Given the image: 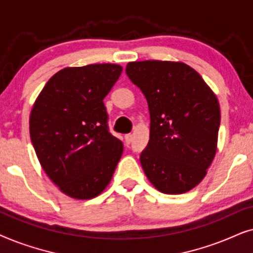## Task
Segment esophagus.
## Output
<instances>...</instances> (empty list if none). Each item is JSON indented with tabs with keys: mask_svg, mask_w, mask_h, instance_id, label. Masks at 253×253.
Wrapping results in <instances>:
<instances>
[{
	"mask_svg": "<svg viewBox=\"0 0 253 253\" xmlns=\"http://www.w3.org/2000/svg\"><path fill=\"white\" fill-rule=\"evenodd\" d=\"M131 140H132V134L127 133V134H126V136H124V141H126V145H130Z\"/></svg>",
	"mask_w": 253,
	"mask_h": 253,
	"instance_id": "1",
	"label": "esophagus"
}]
</instances>
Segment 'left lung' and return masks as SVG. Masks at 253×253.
<instances>
[{
	"label": "left lung",
	"mask_w": 253,
	"mask_h": 253,
	"mask_svg": "<svg viewBox=\"0 0 253 253\" xmlns=\"http://www.w3.org/2000/svg\"><path fill=\"white\" fill-rule=\"evenodd\" d=\"M150 110V140L140 164L159 191L181 195L198 185L216 153L220 106L195 69L182 62L127 63Z\"/></svg>",
	"instance_id": "8db88e82"
}]
</instances>
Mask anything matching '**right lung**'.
<instances>
[{
	"label": "right lung",
	"mask_w": 253,
	"mask_h": 253,
	"mask_svg": "<svg viewBox=\"0 0 253 253\" xmlns=\"http://www.w3.org/2000/svg\"><path fill=\"white\" fill-rule=\"evenodd\" d=\"M117 64L56 72L34 102L30 136L41 167L75 199H92L109 184L123 144L108 130L103 99L120 78Z\"/></svg>",
	"instance_id": "right-lung-1"
}]
</instances>
